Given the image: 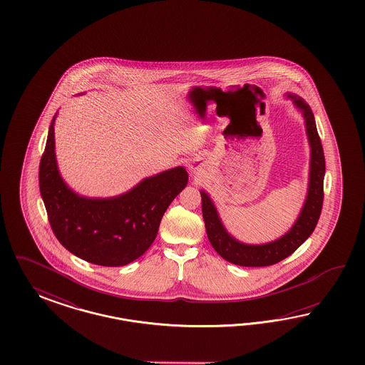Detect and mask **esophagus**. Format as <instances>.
Instances as JSON below:
<instances>
[{
    "label": "esophagus",
    "mask_w": 365,
    "mask_h": 365,
    "mask_svg": "<svg viewBox=\"0 0 365 365\" xmlns=\"http://www.w3.org/2000/svg\"><path fill=\"white\" fill-rule=\"evenodd\" d=\"M192 171H195V170H194V168H192Z\"/></svg>",
    "instance_id": "esophagus-1"
}]
</instances>
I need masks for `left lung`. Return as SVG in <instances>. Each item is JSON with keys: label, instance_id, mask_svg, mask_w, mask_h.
<instances>
[{"label": "left lung", "instance_id": "left-lung-1", "mask_svg": "<svg viewBox=\"0 0 365 365\" xmlns=\"http://www.w3.org/2000/svg\"><path fill=\"white\" fill-rule=\"evenodd\" d=\"M287 99L292 100L294 107L302 113L310 145L309 182L307 198L293 226L284 235L272 242L259 245L241 242L226 230L214 202L205 190H200L203 221L211 246L223 259L234 265L258 267L274 265L285 259L309 238L320 218L324 200L325 158L320 136L317 133L314 115L310 110L309 104L297 95L287 93Z\"/></svg>", "mask_w": 365, "mask_h": 365}]
</instances>
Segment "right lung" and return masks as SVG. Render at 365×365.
Masks as SVG:
<instances>
[{
  "label": "right lung",
  "mask_w": 365,
  "mask_h": 365,
  "mask_svg": "<svg viewBox=\"0 0 365 365\" xmlns=\"http://www.w3.org/2000/svg\"><path fill=\"white\" fill-rule=\"evenodd\" d=\"M56 112L49 125L38 183L56 238L78 258L100 266H124L153 245L162 217L186 187L187 171L179 166L144 178L110 198L78 195L61 177L55 153Z\"/></svg>",
  "instance_id": "1"
}]
</instances>
